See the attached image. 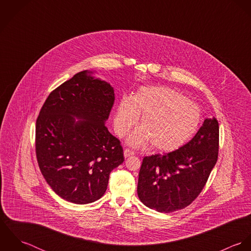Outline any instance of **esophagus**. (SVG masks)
Wrapping results in <instances>:
<instances>
[{"instance_id":"esophagus-1","label":"esophagus","mask_w":251,"mask_h":251,"mask_svg":"<svg viewBox=\"0 0 251 251\" xmlns=\"http://www.w3.org/2000/svg\"><path fill=\"white\" fill-rule=\"evenodd\" d=\"M133 154H134V151H130L129 149H126V150L124 151V155H125V157H129V156H131V155H133Z\"/></svg>"}]
</instances>
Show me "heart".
<instances>
[{
	"label": "heart",
	"mask_w": 251,
	"mask_h": 251,
	"mask_svg": "<svg viewBox=\"0 0 251 251\" xmlns=\"http://www.w3.org/2000/svg\"><path fill=\"white\" fill-rule=\"evenodd\" d=\"M142 127L127 138L134 148L151 144V150L169 152L183 146L198 130L202 116L199 107L175 89L146 86L133 97H123L114 116V129L124 137L137 125Z\"/></svg>",
	"instance_id": "obj_1"
}]
</instances>
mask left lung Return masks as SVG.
<instances>
[{
  "label": "left lung",
  "mask_w": 251,
  "mask_h": 251,
  "mask_svg": "<svg viewBox=\"0 0 251 251\" xmlns=\"http://www.w3.org/2000/svg\"><path fill=\"white\" fill-rule=\"evenodd\" d=\"M218 122L205 119L195 136L178 150L145 156L139 172L140 201L159 213L191 204L204 188L218 155Z\"/></svg>",
  "instance_id": "8db88e82"
}]
</instances>
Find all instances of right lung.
<instances>
[{
	"label": "right lung",
	"mask_w": 251,
	"mask_h": 251,
	"mask_svg": "<svg viewBox=\"0 0 251 251\" xmlns=\"http://www.w3.org/2000/svg\"><path fill=\"white\" fill-rule=\"evenodd\" d=\"M93 74L78 72L55 89L36 120L39 169L57 195L79 205L101 198L124 162L120 140L105 126L114 88Z\"/></svg>",
	"instance_id": "1"
}]
</instances>
